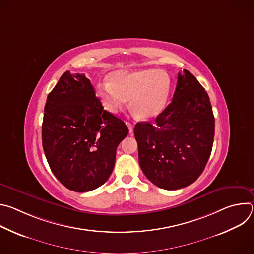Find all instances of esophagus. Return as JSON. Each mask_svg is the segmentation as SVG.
<instances>
[{
  "mask_svg": "<svg viewBox=\"0 0 254 254\" xmlns=\"http://www.w3.org/2000/svg\"><path fill=\"white\" fill-rule=\"evenodd\" d=\"M126 124H127V127H128L129 133H132V131H133V125H132L131 123H129V122H127Z\"/></svg>",
  "mask_w": 254,
  "mask_h": 254,
  "instance_id": "1",
  "label": "esophagus"
}]
</instances>
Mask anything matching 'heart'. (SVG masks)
I'll list each match as a JSON object with an SVG mask.
<instances>
[{
    "instance_id": "obj_1",
    "label": "heart",
    "mask_w": 254,
    "mask_h": 254,
    "mask_svg": "<svg viewBox=\"0 0 254 254\" xmlns=\"http://www.w3.org/2000/svg\"><path fill=\"white\" fill-rule=\"evenodd\" d=\"M171 92V79L157 69L119 70L110 75V82L97 85L96 93L106 110L117 114L129 100L135 118L151 120L166 106Z\"/></svg>"
}]
</instances>
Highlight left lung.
<instances>
[{"mask_svg":"<svg viewBox=\"0 0 254 254\" xmlns=\"http://www.w3.org/2000/svg\"><path fill=\"white\" fill-rule=\"evenodd\" d=\"M214 131L209 96L184 69V74H178L172 102L156 118V124L140 122L134 127L141 171L162 189L191 185L209 160Z\"/></svg>","mask_w":254,"mask_h":254,"instance_id":"obj_1","label":"left lung"}]
</instances>
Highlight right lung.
<instances>
[{
    "label": "right lung",
    "instance_id": "obj_1",
    "mask_svg": "<svg viewBox=\"0 0 254 254\" xmlns=\"http://www.w3.org/2000/svg\"><path fill=\"white\" fill-rule=\"evenodd\" d=\"M127 133L121 119L103 110L84 74L64 72L47 96L43 150L54 176L71 191L88 192L106 182Z\"/></svg>",
    "mask_w": 254,
    "mask_h": 254
}]
</instances>
